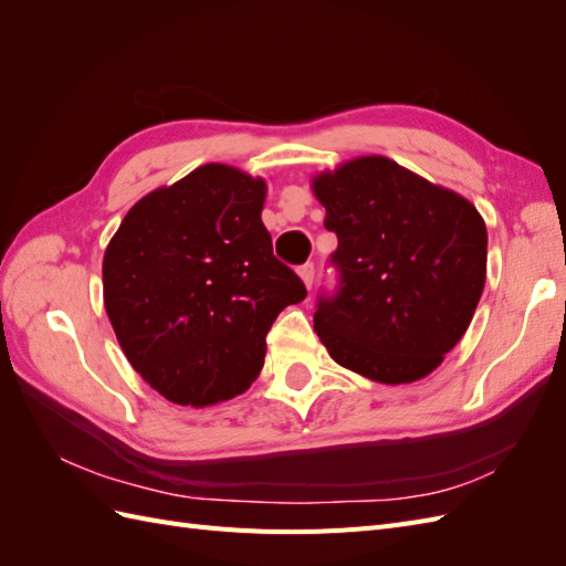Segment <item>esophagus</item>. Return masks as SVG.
Masks as SVG:
<instances>
[{
    "label": "esophagus",
    "mask_w": 566,
    "mask_h": 566,
    "mask_svg": "<svg viewBox=\"0 0 566 566\" xmlns=\"http://www.w3.org/2000/svg\"><path fill=\"white\" fill-rule=\"evenodd\" d=\"M297 271H300V279L304 281V285H306V287H312V283H314V271H316L314 262H306V264H302Z\"/></svg>",
    "instance_id": "34e87169"
}]
</instances>
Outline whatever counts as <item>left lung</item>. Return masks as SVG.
I'll list each match as a JSON object with an SVG mask.
<instances>
[{"mask_svg":"<svg viewBox=\"0 0 566 566\" xmlns=\"http://www.w3.org/2000/svg\"><path fill=\"white\" fill-rule=\"evenodd\" d=\"M337 235L335 293L314 331L339 366L385 385L430 375L465 335L486 281V224L474 205L382 156L312 184Z\"/></svg>","mask_w":566,"mask_h":566,"instance_id":"1","label":"left lung"}]
</instances>
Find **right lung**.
I'll return each instance as SVG.
<instances>
[{"label": "right lung", "instance_id": "right-lung-1", "mask_svg": "<svg viewBox=\"0 0 566 566\" xmlns=\"http://www.w3.org/2000/svg\"><path fill=\"white\" fill-rule=\"evenodd\" d=\"M266 184L202 165L142 198L104 254V302L127 361L165 399L212 406L245 391L266 333L306 297L273 256Z\"/></svg>", "mask_w": 566, "mask_h": 566}]
</instances>
